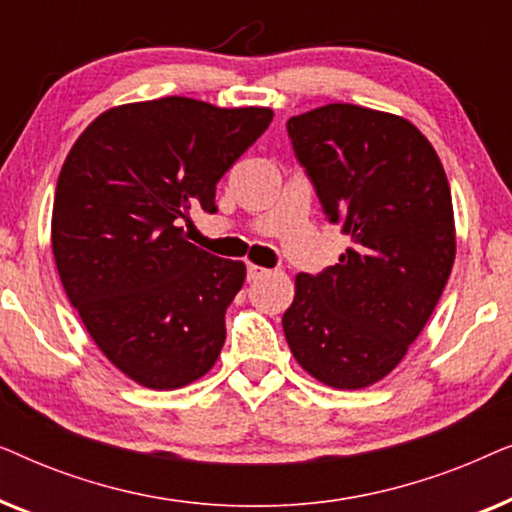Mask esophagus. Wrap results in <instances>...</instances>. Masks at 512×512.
<instances>
[{
    "instance_id": "obj_1",
    "label": "esophagus",
    "mask_w": 512,
    "mask_h": 512,
    "mask_svg": "<svg viewBox=\"0 0 512 512\" xmlns=\"http://www.w3.org/2000/svg\"><path fill=\"white\" fill-rule=\"evenodd\" d=\"M265 275H270V270L261 268V265H249V268H247V279H249V282H256V279H263Z\"/></svg>"
}]
</instances>
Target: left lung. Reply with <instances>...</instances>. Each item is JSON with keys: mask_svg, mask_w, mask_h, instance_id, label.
Listing matches in <instances>:
<instances>
[{"mask_svg": "<svg viewBox=\"0 0 512 512\" xmlns=\"http://www.w3.org/2000/svg\"><path fill=\"white\" fill-rule=\"evenodd\" d=\"M286 130L328 221L352 240L331 268L296 277L286 342L328 387H370L401 363L452 272L450 184L429 139L401 116L326 104Z\"/></svg>", "mask_w": 512, "mask_h": 512, "instance_id": "left-lung-1", "label": "left lung"}]
</instances>
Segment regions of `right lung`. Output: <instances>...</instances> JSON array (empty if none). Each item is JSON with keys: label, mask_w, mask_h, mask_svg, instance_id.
Listing matches in <instances>:
<instances>
[{"label": "right lung", "mask_w": 512, "mask_h": 512, "mask_svg": "<svg viewBox=\"0 0 512 512\" xmlns=\"http://www.w3.org/2000/svg\"><path fill=\"white\" fill-rule=\"evenodd\" d=\"M272 109L191 97L114 107L76 139L55 188L60 282L90 338L149 389L207 373L247 268L186 240L191 209L216 212V184L268 130Z\"/></svg>", "instance_id": "obj_1"}]
</instances>
